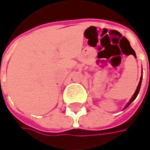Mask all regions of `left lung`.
Masks as SVG:
<instances>
[{"instance_id":"8db88e82","label":"left lung","mask_w":150,"mask_h":150,"mask_svg":"<svg viewBox=\"0 0 150 150\" xmlns=\"http://www.w3.org/2000/svg\"><path fill=\"white\" fill-rule=\"evenodd\" d=\"M142 72H143V70H142ZM142 78H143V73H142L141 75V78H140V80H139V85H138V87H137V88H136L135 90V93H134V95L132 96V98H130L129 102L125 105V107L124 108V109H125L126 108H128V107L129 106L130 103L133 102V101L136 98V97L138 96V94H139V89H140V87H141V83H142ZM149 82H150V64H149Z\"/></svg>"}]
</instances>
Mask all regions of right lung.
<instances>
[{"mask_svg": "<svg viewBox=\"0 0 150 150\" xmlns=\"http://www.w3.org/2000/svg\"><path fill=\"white\" fill-rule=\"evenodd\" d=\"M0 82H1V80H0Z\"/></svg>", "mask_w": 150, "mask_h": 150, "instance_id": "1", "label": "right lung"}]
</instances>
